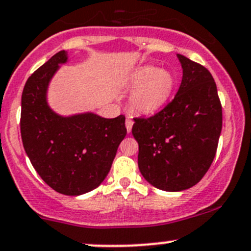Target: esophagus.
Segmentation results:
<instances>
[{"label":"esophagus","mask_w":251,"mask_h":251,"mask_svg":"<svg viewBox=\"0 0 251 251\" xmlns=\"http://www.w3.org/2000/svg\"><path fill=\"white\" fill-rule=\"evenodd\" d=\"M132 126H133V119L126 118V130H127V132H131V130H132Z\"/></svg>","instance_id":"34e87169"}]
</instances>
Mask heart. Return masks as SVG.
<instances>
[{"label": "heart", "instance_id": "1", "mask_svg": "<svg viewBox=\"0 0 251 251\" xmlns=\"http://www.w3.org/2000/svg\"><path fill=\"white\" fill-rule=\"evenodd\" d=\"M132 84V105L138 112L154 113L159 110L170 99L174 86V78L168 71L146 66L134 72Z\"/></svg>", "mask_w": 251, "mask_h": 251}]
</instances>
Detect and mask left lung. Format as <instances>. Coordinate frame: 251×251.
Segmentation results:
<instances>
[{"instance_id":"left-lung-1","label":"left lung","mask_w":251,"mask_h":251,"mask_svg":"<svg viewBox=\"0 0 251 251\" xmlns=\"http://www.w3.org/2000/svg\"><path fill=\"white\" fill-rule=\"evenodd\" d=\"M183 79L174 99L151 117L134 118L142 176L163 191L196 185L209 170L223 127L214 78L204 66L178 54Z\"/></svg>"}]
</instances>
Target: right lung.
<instances>
[{"instance_id":"right-lung-1","label":"right lung","mask_w":251,"mask_h":251,"mask_svg":"<svg viewBox=\"0 0 251 251\" xmlns=\"http://www.w3.org/2000/svg\"><path fill=\"white\" fill-rule=\"evenodd\" d=\"M65 50L31 75L21 96L20 132L36 172L55 191L78 196L96 189L109 172L119 144L126 136L125 117L92 113L63 118L47 103V89Z\"/></svg>"}]
</instances>
